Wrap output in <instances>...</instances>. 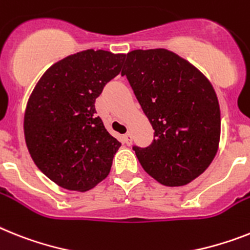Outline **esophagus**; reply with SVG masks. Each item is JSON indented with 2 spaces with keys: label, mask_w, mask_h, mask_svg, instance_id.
Returning <instances> with one entry per match:
<instances>
[{
  "label": "esophagus",
  "mask_w": 250,
  "mask_h": 250,
  "mask_svg": "<svg viewBox=\"0 0 250 250\" xmlns=\"http://www.w3.org/2000/svg\"><path fill=\"white\" fill-rule=\"evenodd\" d=\"M125 142L127 145H131L132 144V135H131V132H127L125 135Z\"/></svg>",
  "instance_id": "obj_1"
}]
</instances>
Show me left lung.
<instances>
[{
  "label": "left lung",
  "instance_id": "obj_1",
  "mask_svg": "<svg viewBox=\"0 0 250 250\" xmlns=\"http://www.w3.org/2000/svg\"><path fill=\"white\" fill-rule=\"evenodd\" d=\"M122 75L155 129L150 146H133L145 171L169 187L196 179L219 148L221 118L211 83L163 48L127 53Z\"/></svg>",
  "mask_w": 250,
  "mask_h": 250
}]
</instances>
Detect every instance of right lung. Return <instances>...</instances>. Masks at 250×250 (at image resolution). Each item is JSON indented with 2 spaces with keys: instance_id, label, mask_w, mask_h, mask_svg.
I'll list each match as a JSON object with an SVG mask.
<instances>
[{
  "instance_id": "1",
  "label": "right lung",
  "mask_w": 250,
  "mask_h": 250,
  "mask_svg": "<svg viewBox=\"0 0 250 250\" xmlns=\"http://www.w3.org/2000/svg\"><path fill=\"white\" fill-rule=\"evenodd\" d=\"M125 54L87 49L50 66L28 100L25 142L39 170L70 190L105 179L121 142L96 115L95 100L121 72Z\"/></svg>"
}]
</instances>
